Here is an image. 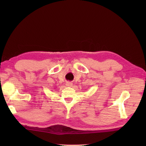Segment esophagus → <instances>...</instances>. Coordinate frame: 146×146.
I'll return each instance as SVG.
<instances>
[{
	"label": "esophagus",
	"instance_id": "esophagus-1",
	"mask_svg": "<svg viewBox=\"0 0 146 146\" xmlns=\"http://www.w3.org/2000/svg\"><path fill=\"white\" fill-rule=\"evenodd\" d=\"M72 85H73V83H71V82H67L66 83V85L67 86H72Z\"/></svg>",
	"mask_w": 146,
	"mask_h": 146
}]
</instances>
